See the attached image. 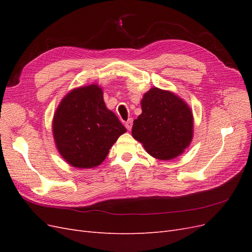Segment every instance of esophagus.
<instances>
[{"instance_id":"obj_1","label":"esophagus","mask_w":252,"mask_h":252,"mask_svg":"<svg viewBox=\"0 0 252 252\" xmlns=\"http://www.w3.org/2000/svg\"><path fill=\"white\" fill-rule=\"evenodd\" d=\"M125 127L128 129V130H130L132 127V120L131 119H129L128 121L125 122Z\"/></svg>"}]
</instances>
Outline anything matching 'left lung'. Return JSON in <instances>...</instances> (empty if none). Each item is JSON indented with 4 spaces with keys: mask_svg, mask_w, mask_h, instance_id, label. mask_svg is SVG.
I'll use <instances>...</instances> for the list:
<instances>
[{
    "mask_svg": "<svg viewBox=\"0 0 252 252\" xmlns=\"http://www.w3.org/2000/svg\"><path fill=\"white\" fill-rule=\"evenodd\" d=\"M142 113L133 121V138L150 156L171 159L181 155L192 139L193 118L179 96L151 88L143 96Z\"/></svg>",
    "mask_w": 252,
    "mask_h": 252,
    "instance_id": "left-lung-1",
    "label": "left lung"
}]
</instances>
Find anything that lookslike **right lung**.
<instances>
[{
	"label": "right lung",
	"mask_w": 252,
	"mask_h": 252,
	"mask_svg": "<svg viewBox=\"0 0 252 252\" xmlns=\"http://www.w3.org/2000/svg\"><path fill=\"white\" fill-rule=\"evenodd\" d=\"M60 154L78 168H93L107 157L126 128L106 108L97 85L72 90L58 107L52 125Z\"/></svg>",
	"instance_id": "add662e5"
}]
</instances>
